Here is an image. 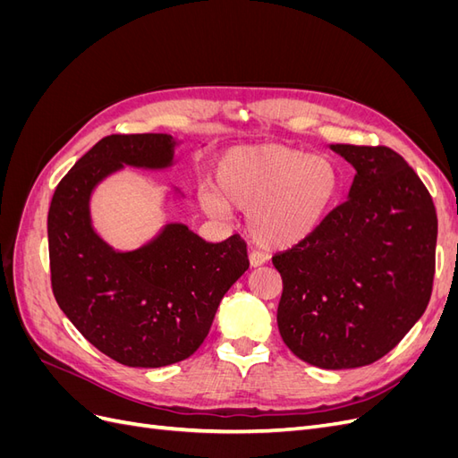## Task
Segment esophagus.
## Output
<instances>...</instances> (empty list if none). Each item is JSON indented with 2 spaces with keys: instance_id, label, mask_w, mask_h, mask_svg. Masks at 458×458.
Returning <instances> with one entry per match:
<instances>
[{
  "instance_id": "esophagus-1",
  "label": "esophagus",
  "mask_w": 458,
  "mask_h": 458,
  "mask_svg": "<svg viewBox=\"0 0 458 458\" xmlns=\"http://www.w3.org/2000/svg\"><path fill=\"white\" fill-rule=\"evenodd\" d=\"M248 259H250V267H259V266H263V263L267 261V256L263 254V252L252 250L250 256H248Z\"/></svg>"
}]
</instances>
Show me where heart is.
<instances>
[{
	"label": "heart",
	"instance_id": "b5f03b06",
	"mask_svg": "<svg viewBox=\"0 0 458 458\" xmlns=\"http://www.w3.org/2000/svg\"><path fill=\"white\" fill-rule=\"evenodd\" d=\"M340 187L338 165L327 157L284 145H242L219 158L216 187H204L200 200L212 216L246 210L256 242L290 248L323 225Z\"/></svg>",
	"mask_w": 458,
	"mask_h": 458
}]
</instances>
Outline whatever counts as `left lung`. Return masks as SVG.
Returning <instances> with one entry per match:
<instances>
[{
    "mask_svg": "<svg viewBox=\"0 0 458 458\" xmlns=\"http://www.w3.org/2000/svg\"><path fill=\"white\" fill-rule=\"evenodd\" d=\"M355 170L348 197L310 239L275 254L276 325L301 361L357 369L394 350L432 294L437 216L428 189L387 147L328 145Z\"/></svg>",
    "mask_w": 458,
    "mask_h": 458,
    "instance_id": "obj_1",
    "label": "left lung"
}]
</instances>
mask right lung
I'll list each match as a JSON object with an SVG mask.
<instances>
[{
    "label": "right lung",
    "mask_w": 458,
    "mask_h": 458,
    "mask_svg": "<svg viewBox=\"0 0 458 458\" xmlns=\"http://www.w3.org/2000/svg\"><path fill=\"white\" fill-rule=\"evenodd\" d=\"M177 137L108 135L55 189L47 214L51 286L59 308L97 350L128 367L157 369L199 350L221 298L248 269L239 234L206 242L168 221L131 250L106 242L91 219V197L123 168L165 172L179 165ZM185 195L170 187L165 200Z\"/></svg>",
    "instance_id": "obj_1"
}]
</instances>
